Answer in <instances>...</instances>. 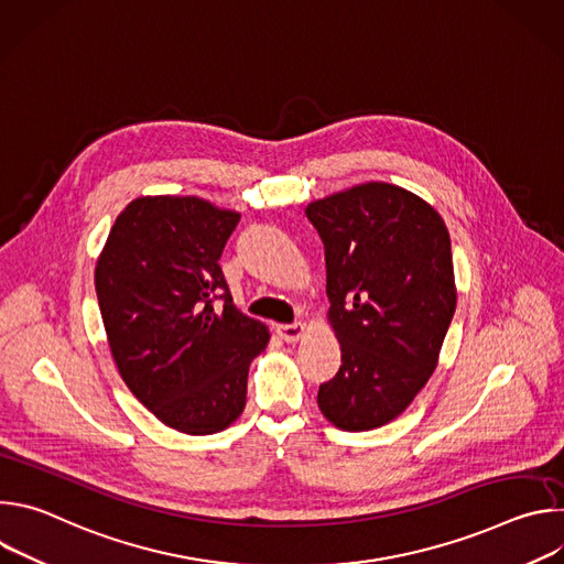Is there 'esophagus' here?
Listing matches in <instances>:
<instances>
[{"instance_id":"esophagus-1","label":"esophagus","mask_w":564,"mask_h":564,"mask_svg":"<svg viewBox=\"0 0 564 564\" xmlns=\"http://www.w3.org/2000/svg\"><path fill=\"white\" fill-rule=\"evenodd\" d=\"M276 333H279V337L283 339V341H288V344H294V341H299L303 335H305V324H285V326H276Z\"/></svg>"}]
</instances>
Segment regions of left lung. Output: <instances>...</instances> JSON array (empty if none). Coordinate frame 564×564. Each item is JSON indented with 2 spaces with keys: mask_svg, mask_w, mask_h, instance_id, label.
<instances>
[{
  "mask_svg": "<svg viewBox=\"0 0 564 564\" xmlns=\"http://www.w3.org/2000/svg\"><path fill=\"white\" fill-rule=\"evenodd\" d=\"M305 216L324 240L341 346L318 409L341 431H372L404 413L437 368L457 303L451 236L435 207L390 183L314 200Z\"/></svg>",
  "mask_w": 564,
  "mask_h": 564,
  "instance_id": "left-lung-1",
  "label": "left lung"
}]
</instances>
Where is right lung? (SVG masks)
<instances>
[{
	"label": "right lung",
	"instance_id": "obj_1",
	"mask_svg": "<svg viewBox=\"0 0 564 564\" xmlns=\"http://www.w3.org/2000/svg\"><path fill=\"white\" fill-rule=\"evenodd\" d=\"M238 220L196 196H142L120 212L96 265L120 377L160 422L187 435L238 420L250 364L270 341L268 326L231 303L218 265Z\"/></svg>",
	"mask_w": 564,
	"mask_h": 564
}]
</instances>
